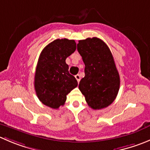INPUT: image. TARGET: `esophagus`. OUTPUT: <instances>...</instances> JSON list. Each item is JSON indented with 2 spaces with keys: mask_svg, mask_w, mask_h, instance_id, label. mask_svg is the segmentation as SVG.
Instances as JSON below:
<instances>
[{
  "mask_svg": "<svg viewBox=\"0 0 150 150\" xmlns=\"http://www.w3.org/2000/svg\"><path fill=\"white\" fill-rule=\"evenodd\" d=\"M75 78H76V80H77V81H78V83H79V81H80V80H81V76H80V75H75Z\"/></svg>",
  "mask_w": 150,
  "mask_h": 150,
  "instance_id": "obj_1",
  "label": "esophagus"
}]
</instances>
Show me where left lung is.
I'll use <instances>...</instances> for the list:
<instances>
[{"label": "left lung", "instance_id": "obj_1", "mask_svg": "<svg viewBox=\"0 0 150 150\" xmlns=\"http://www.w3.org/2000/svg\"><path fill=\"white\" fill-rule=\"evenodd\" d=\"M77 49L85 64L80 91L92 109L108 107L117 97L120 86V74L110 49L97 37L80 40Z\"/></svg>", "mask_w": 150, "mask_h": 150}]
</instances>
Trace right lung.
Here are the masks:
<instances>
[{"instance_id":"right-lung-1","label":"right lung","mask_w":150,"mask_h":150,"mask_svg":"<svg viewBox=\"0 0 150 150\" xmlns=\"http://www.w3.org/2000/svg\"><path fill=\"white\" fill-rule=\"evenodd\" d=\"M76 50L75 40H54L40 53L34 77V88L39 100L44 105L57 109L64 105L67 95L78 86L69 73L66 59Z\"/></svg>"}]
</instances>
